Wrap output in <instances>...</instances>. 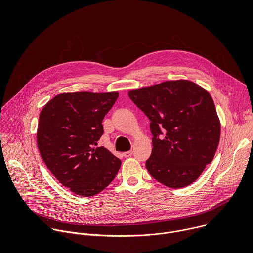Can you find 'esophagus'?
<instances>
[{"mask_svg":"<svg viewBox=\"0 0 253 253\" xmlns=\"http://www.w3.org/2000/svg\"><path fill=\"white\" fill-rule=\"evenodd\" d=\"M132 154H133V152H132L131 150H130V151H126V152H124V153H123L124 157H130Z\"/></svg>","mask_w":253,"mask_h":253,"instance_id":"34e87169","label":"esophagus"}]
</instances>
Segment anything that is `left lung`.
Returning a JSON list of instances; mask_svg holds the SVG:
<instances>
[{"label":"left lung","mask_w":253,"mask_h":253,"mask_svg":"<svg viewBox=\"0 0 253 253\" xmlns=\"http://www.w3.org/2000/svg\"><path fill=\"white\" fill-rule=\"evenodd\" d=\"M150 122V175L163 185L181 188L193 183L213 160L220 122L207 91L188 80L166 81L128 92Z\"/></svg>","instance_id":"1"}]
</instances>
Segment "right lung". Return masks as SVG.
Segmentation results:
<instances>
[{"instance_id":"1","label":"right lung","mask_w":253,"mask_h":253,"mask_svg":"<svg viewBox=\"0 0 253 253\" xmlns=\"http://www.w3.org/2000/svg\"><path fill=\"white\" fill-rule=\"evenodd\" d=\"M118 92L63 93L55 96L39 116V152L60 183L81 196H93L109 185L121 160L97 146L102 120Z\"/></svg>"}]
</instances>
